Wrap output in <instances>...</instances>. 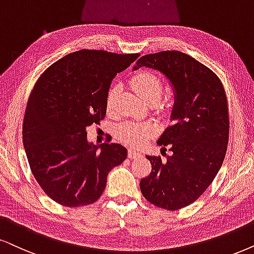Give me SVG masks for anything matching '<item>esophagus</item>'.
Returning a JSON list of instances; mask_svg holds the SVG:
<instances>
[{
	"label": "esophagus",
	"mask_w": 254,
	"mask_h": 254,
	"mask_svg": "<svg viewBox=\"0 0 254 254\" xmlns=\"http://www.w3.org/2000/svg\"><path fill=\"white\" fill-rule=\"evenodd\" d=\"M127 156H129V158L133 159V158H138V157H140V153L138 152V151H134L132 149H130L129 152H127Z\"/></svg>",
	"instance_id": "obj_1"
}]
</instances>
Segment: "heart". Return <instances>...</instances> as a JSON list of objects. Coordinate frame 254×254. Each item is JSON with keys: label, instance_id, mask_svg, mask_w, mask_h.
Listing matches in <instances>:
<instances>
[{"label": "heart", "instance_id": "heart-1", "mask_svg": "<svg viewBox=\"0 0 254 254\" xmlns=\"http://www.w3.org/2000/svg\"><path fill=\"white\" fill-rule=\"evenodd\" d=\"M131 86L143 101L146 103L153 99L160 98L162 94V82L155 73L149 71L138 72L131 79ZM118 95V86H114L108 94L107 107L109 110L114 108ZM155 132V129L151 124L146 123H123L118 127V137L122 142L130 146H140L147 138Z\"/></svg>", "mask_w": 254, "mask_h": 254}]
</instances>
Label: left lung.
Returning <instances> with one entry per match:
<instances>
[{"label": "left lung", "mask_w": 254, "mask_h": 254, "mask_svg": "<svg viewBox=\"0 0 254 254\" xmlns=\"http://www.w3.org/2000/svg\"><path fill=\"white\" fill-rule=\"evenodd\" d=\"M140 66L165 75L175 92L172 124L157 142L171 155L165 160L146 156L152 170L140 191L155 206L176 211L197 200L223 164L230 130L226 94L212 70L181 51L142 56L133 70Z\"/></svg>", "instance_id": "obj_1"}]
</instances>
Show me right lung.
<instances>
[{
    "label": "right lung",
    "mask_w": 254,
    "mask_h": 254,
    "mask_svg": "<svg viewBox=\"0 0 254 254\" xmlns=\"http://www.w3.org/2000/svg\"><path fill=\"white\" fill-rule=\"evenodd\" d=\"M138 56L75 51L37 79L25 109L23 145L35 179L56 203L68 207L95 203L109 172L127 158L121 144L89 143L86 127L104 120L111 81Z\"/></svg>",
    "instance_id": "add662e5"
}]
</instances>
